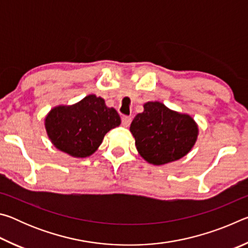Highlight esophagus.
<instances>
[{"label": "esophagus", "mask_w": 248, "mask_h": 248, "mask_svg": "<svg viewBox=\"0 0 248 248\" xmlns=\"http://www.w3.org/2000/svg\"><path fill=\"white\" fill-rule=\"evenodd\" d=\"M121 121H123L124 127H129L130 124H131V121H132V118H131V117H129V116H124L123 119H121Z\"/></svg>", "instance_id": "1"}]
</instances>
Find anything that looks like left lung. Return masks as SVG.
<instances>
[{"instance_id": "1", "label": "left lung", "mask_w": 248, "mask_h": 248, "mask_svg": "<svg viewBox=\"0 0 248 248\" xmlns=\"http://www.w3.org/2000/svg\"><path fill=\"white\" fill-rule=\"evenodd\" d=\"M130 125L139 154L153 165L177 161L190 152L199 134L190 115L171 110L163 103L148 102Z\"/></svg>"}]
</instances>
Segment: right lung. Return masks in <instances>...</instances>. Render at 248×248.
<instances>
[{"mask_svg": "<svg viewBox=\"0 0 248 248\" xmlns=\"http://www.w3.org/2000/svg\"><path fill=\"white\" fill-rule=\"evenodd\" d=\"M121 124L115 108L94 94L73 105H58L45 118L49 140L72 157H87L96 152L109 130Z\"/></svg>", "mask_w": 248, "mask_h": 248, "instance_id": "1", "label": "right lung"}]
</instances>
